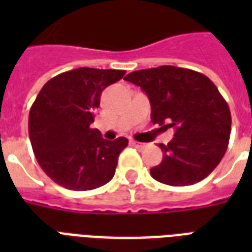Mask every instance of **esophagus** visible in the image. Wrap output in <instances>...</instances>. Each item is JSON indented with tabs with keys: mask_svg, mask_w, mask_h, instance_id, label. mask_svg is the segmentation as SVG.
<instances>
[{
	"mask_svg": "<svg viewBox=\"0 0 252 252\" xmlns=\"http://www.w3.org/2000/svg\"><path fill=\"white\" fill-rule=\"evenodd\" d=\"M130 144L134 146V148H137V149H144V148H146V144L145 142H138V141H130Z\"/></svg>",
	"mask_w": 252,
	"mask_h": 252,
	"instance_id": "obj_1",
	"label": "esophagus"
}]
</instances>
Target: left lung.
<instances>
[{
	"mask_svg": "<svg viewBox=\"0 0 252 252\" xmlns=\"http://www.w3.org/2000/svg\"><path fill=\"white\" fill-rule=\"evenodd\" d=\"M124 80L145 91L154 124L175 129L172 141L159 144L165 154L150 175L174 187L207 178L222 159L231 130L230 110L216 85L201 73L171 65L136 70Z\"/></svg>",
	"mask_w": 252,
	"mask_h": 252,
	"instance_id": "left-lung-1",
	"label": "left lung"
}]
</instances>
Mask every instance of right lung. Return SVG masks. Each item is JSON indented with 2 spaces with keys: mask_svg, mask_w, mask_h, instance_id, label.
Wrapping results in <instances>:
<instances>
[{
  "mask_svg": "<svg viewBox=\"0 0 252 252\" xmlns=\"http://www.w3.org/2000/svg\"><path fill=\"white\" fill-rule=\"evenodd\" d=\"M126 70L78 68L41 87L29 115L30 141L43 171L61 187L89 191L115 175L126 137L107 141L90 128L102 91Z\"/></svg>",
  "mask_w": 252,
  "mask_h": 252,
  "instance_id": "right-lung-1",
  "label": "right lung"
}]
</instances>
